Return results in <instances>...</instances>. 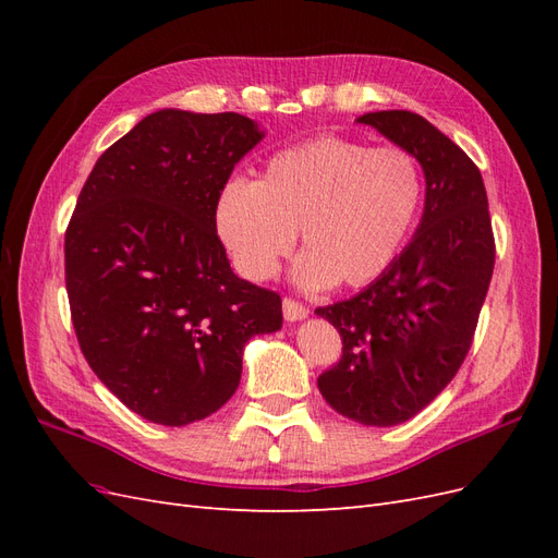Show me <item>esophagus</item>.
<instances>
[{
  "label": "esophagus",
  "instance_id": "34e87169",
  "mask_svg": "<svg viewBox=\"0 0 558 558\" xmlns=\"http://www.w3.org/2000/svg\"><path fill=\"white\" fill-rule=\"evenodd\" d=\"M281 307H283V318L286 320H300V318H305L310 314V310L302 305V302L293 300V298H283L281 300Z\"/></svg>",
  "mask_w": 558,
  "mask_h": 558
}]
</instances>
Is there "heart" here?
<instances>
[{
  "label": "heart",
  "mask_w": 558,
  "mask_h": 558,
  "mask_svg": "<svg viewBox=\"0 0 558 558\" xmlns=\"http://www.w3.org/2000/svg\"><path fill=\"white\" fill-rule=\"evenodd\" d=\"M421 197L410 150L318 137L277 150L256 181H230L216 202V230L251 281L275 275L300 230L302 286H365L408 242Z\"/></svg>",
  "instance_id": "1"
}]
</instances>
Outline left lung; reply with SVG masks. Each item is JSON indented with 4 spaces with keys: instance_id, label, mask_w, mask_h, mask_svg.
<instances>
[{
    "instance_id": "obj_1",
    "label": "left lung",
    "mask_w": 558,
    "mask_h": 558,
    "mask_svg": "<svg viewBox=\"0 0 558 558\" xmlns=\"http://www.w3.org/2000/svg\"><path fill=\"white\" fill-rule=\"evenodd\" d=\"M359 123L421 162L426 205L412 242L349 300L318 307L342 337V359L318 377L335 412L396 426L459 373L492 283L496 242L482 174L447 134L412 111H375Z\"/></svg>"
}]
</instances>
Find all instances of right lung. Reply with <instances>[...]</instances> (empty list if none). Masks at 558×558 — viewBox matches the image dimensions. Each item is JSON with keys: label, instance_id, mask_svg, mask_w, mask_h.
I'll return each mask as SVG.
<instances>
[{"label": "right lung", "instance_id": "right-lung-1", "mask_svg": "<svg viewBox=\"0 0 558 558\" xmlns=\"http://www.w3.org/2000/svg\"><path fill=\"white\" fill-rule=\"evenodd\" d=\"M263 140L240 113L162 109L111 144L64 232L78 347L125 408L162 426L221 410L253 335L281 328L279 293L240 279L216 202Z\"/></svg>", "mask_w": 558, "mask_h": 558}]
</instances>
